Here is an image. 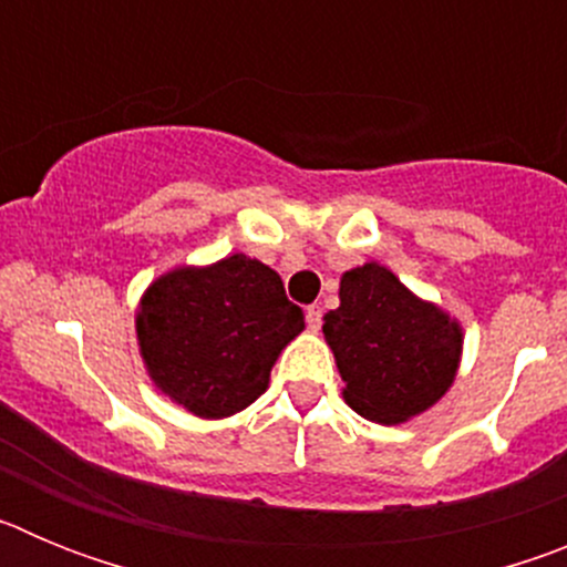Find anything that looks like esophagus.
Listing matches in <instances>:
<instances>
[{"instance_id": "1", "label": "esophagus", "mask_w": 567, "mask_h": 567, "mask_svg": "<svg viewBox=\"0 0 567 567\" xmlns=\"http://www.w3.org/2000/svg\"><path fill=\"white\" fill-rule=\"evenodd\" d=\"M307 323L309 329H320V323H323V309H320L318 303H312V307L307 309Z\"/></svg>"}]
</instances>
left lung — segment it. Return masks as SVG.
<instances>
[{
    "label": "left lung",
    "instance_id": "obj_1",
    "mask_svg": "<svg viewBox=\"0 0 567 567\" xmlns=\"http://www.w3.org/2000/svg\"><path fill=\"white\" fill-rule=\"evenodd\" d=\"M323 334L346 403L374 423H405L432 409L454 383L463 352L457 320L374 260L343 272L340 307L327 312Z\"/></svg>",
    "mask_w": 567,
    "mask_h": 567
}]
</instances>
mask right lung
Masks as SVG:
<instances>
[{
	"mask_svg": "<svg viewBox=\"0 0 567 567\" xmlns=\"http://www.w3.org/2000/svg\"><path fill=\"white\" fill-rule=\"evenodd\" d=\"M303 332V309L260 260L235 252L155 278L135 334L155 389L195 417L221 420L267 392L269 372Z\"/></svg>",
	"mask_w": 567,
	"mask_h": 567,
	"instance_id": "add662e5",
	"label": "right lung"
}]
</instances>
